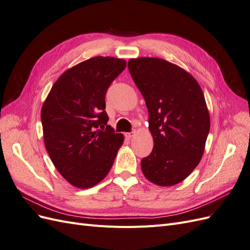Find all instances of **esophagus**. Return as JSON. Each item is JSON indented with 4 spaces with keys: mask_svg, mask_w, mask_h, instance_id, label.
Segmentation results:
<instances>
[{
    "mask_svg": "<svg viewBox=\"0 0 250 250\" xmlns=\"http://www.w3.org/2000/svg\"><path fill=\"white\" fill-rule=\"evenodd\" d=\"M134 134H135V131L133 130V131H131V132H127V133H125V137H126L127 139H131Z\"/></svg>",
    "mask_w": 250,
    "mask_h": 250,
    "instance_id": "esophagus-1",
    "label": "esophagus"
}]
</instances>
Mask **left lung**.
<instances>
[{
    "label": "left lung",
    "mask_w": 250,
    "mask_h": 250,
    "mask_svg": "<svg viewBox=\"0 0 250 250\" xmlns=\"http://www.w3.org/2000/svg\"><path fill=\"white\" fill-rule=\"evenodd\" d=\"M128 70L145 99L154 141L142 171L157 186L176 185L197 167L209 131L201 87L190 73L161 58L129 59Z\"/></svg>",
    "instance_id": "8db88e82"
}]
</instances>
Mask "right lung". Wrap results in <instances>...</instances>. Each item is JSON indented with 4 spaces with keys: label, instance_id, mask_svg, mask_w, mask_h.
<instances>
[{
    "label": "right lung",
    "instance_id": "1",
    "mask_svg": "<svg viewBox=\"0 0 250 250\" xmlns=\"http://www.w3.org/2000/svg\"><path fill=\"white\" fill-rule=\"evenodd\" d=\"M126 67L124 59L97 56L65 71L42 108L44 146L55 168L79 188L107 175L124 142L107 125L105 95Z\"/></svg>",
    "mask_w": 250,
    "mask_h": 250
}]
</instances>
